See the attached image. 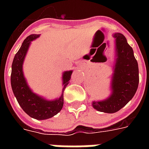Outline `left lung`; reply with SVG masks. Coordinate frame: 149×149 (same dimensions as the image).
Returning <instances> with one entry per match:
<instances>
[{"label":"left lung","mask_w":149,"mask_h":149,"mask_svg":"<svg viewBox=\"0 0 149 149\" xmlns=\"http://www.w3.org/2000/svg\"><path fill=\"white\" fill-rule=\"evenodd\" d=\"M116 62L111 81L112 94L92 105L99 112L114 113L128 103L136 93L139 84V68L133 50L121 33H115Z\"/></svg>","instance_id":"left-lung-1"}]
</instances>
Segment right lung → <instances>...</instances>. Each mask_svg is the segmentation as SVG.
I'll use <instances>...</instances> for the list:
<instances>
[{
  "mask_svg": "<svg viewBox=\"0 0 149 149\" xmlns=\"http://www.w3.org/2000/svg\"><path fill=\"white\" fill-rule=\"evenodd\" d=\"M40 35L32 34L26 37L22 45L13 59L12 64L11 86L14 96L21 109L32 118L37 120H46L56 115L63 108L64 104V90L68 84L71 79L72 71H66L63 72V89L61 97L56 100H48L34 93L29 87L27 81L23 73V63L31 41L37 39Z\"/></svg>",
  "mask_w": 149,
  "mask_h": 149,
  "instance_id": "add662e5",
  "label": "right lung"
}]
</instances>
